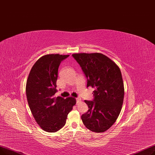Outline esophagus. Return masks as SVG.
<instances>
[{
  "label": "esophagus",
  "mask_w": 155,
  "mask_h": 155,
  "mask_svg": "<svg viewBox=\"0 0 155 155\" xmlns=\"http://www.w3.org/2000/svg\"><path fill=\"white\" fill-rule=\"evenodd\" d=\"M76 101H77L78 103H79L81 101V98H76Z\"/></svg>",
  "instance_id": "obj_1"
}]
</instances>
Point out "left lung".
I'll return each mask as SVG.
<instances>
[{"instance_id": "8db88e82", "label": "left lung", "mask_w": 155, "mask_h": 155, "mask_svg": "<svg viewBox=\"0 0 155 155\" xmlns=\"http://www.w3.org/2000/svg\"><path fill=\"white\" fill-rule=\"evenodd\" d=\"M87 79V87L94 88L93 101L84 100L89 110L81 116L86 128L97 133L108 130L119 117L124 86L120 69L101 53L72 54Z\"/></svg>"}]
</instances>
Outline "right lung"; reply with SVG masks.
Returning <instances> with one entry per match:
<instances>
[{
    "label": "right lung",
    "mask_w": 155,
    "mask_h": 155,
    "mask_svg": "<svg viewBox=\"0 0 155 155\" xmlns=\"http://www.w3.org/2000/svg\"><path fill=\"white\" fill-rule=\"evenodd\" d=\"M69 55L47 54L33 65L28 75L26 93L28 105L39 126L48 132H55L65 124L68 114L75 105L73 97H55L58 69Z\"/></svg>",
    "instance_id": "obj_1"
}]
</instances>
